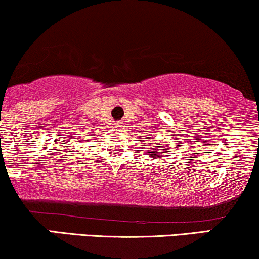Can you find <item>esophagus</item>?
I'll return each instance as SVG.
<instances>
[{"mask_svg": "<svg viewBox=\"0 0 259 259\" xmlns=\"http://www.w3.org/2000/svg\"><path fill=\"white\" fill-rule=\"evenodd\" d=\"M121 126H122V122H117V123H116V127H117V128H120Z\"/></svg>", "mask_w": 259, "mask_h": 259, "instance_id": "obj_1", "label": "esophagus"}]
</instances>
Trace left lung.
<instances>
[{
  "instance_id": "8db88e82",
  "label": "left lung",
  "mask_w": 259,
  "mask_h": 259,
  "mask_svg": "<svg viewBox=\"0 0 259 259\" xmlns=\"http://www.w3.org/2000/svg\"><path fill=\"white\" fill-rule=\"evenodd\" d=\"M148 139H150L149 137H148ZM150 142H152V140H150ZM149 144H152V143H149ZM156 144L159 145L158 143H156ZM164 150L165 149H163V148H152V150H150V152H149L148 155L150 156V157L158 159V158L163 157V155L167 154V152H159V151H164Z\"/></svg>"
}]
</instances>
